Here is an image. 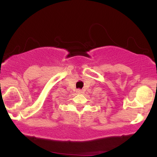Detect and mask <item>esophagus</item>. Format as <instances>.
<instances>
[{
  "label": "esophagus",
  "mask_w": 157,
  "mask_h": 157,
  "mask_svg": "<svg viewBox=\"0 0 157 157\" xmlns=\"http://www.w3.org/2000/svg\"><path fill=\"white\" fill-rule=\"evenodd\" d=\"M77 93L81 94V93H82V91H81V89H78V90H77Z\"/></svg>",
  "instance_id": "obj_1"
}]
</instances>
